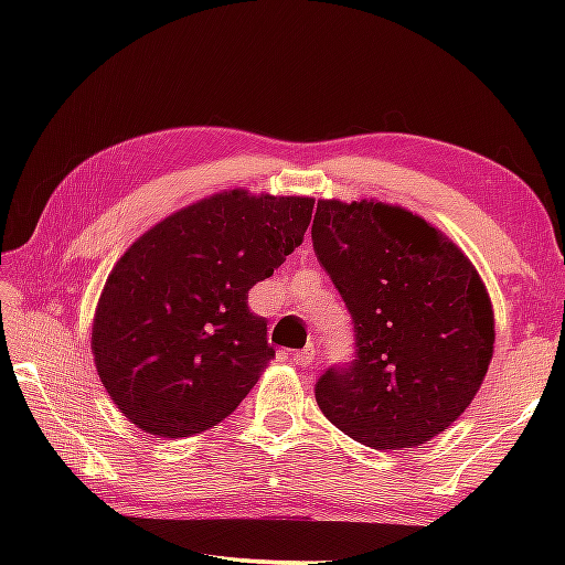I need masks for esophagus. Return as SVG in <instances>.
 <instances>
[{
	"instance_id": "1",
	"label": "esophagus",
	"mask_w": 565,
	"mask_h": 565,
	"mask_svg": "<svg viewBox=\"0 0 565 565\" xmlns=\"http://www.w3.org/2000/svg\"><path fill=\"white\" fill-rule=\"evenodd\" d=\"M291 361L296 363V366H301V369H306V366H311V363H313V361H317V351H313V349L294 351V353H291Z\"/></svg>"
}]
</instances>
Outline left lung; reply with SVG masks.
Here are the masks:
<instances>
[{
    "mask_svg": "<svg viewBox=\"0 0 565 565\" xmlns=\"http://www.w3.org/2000/svg\"><path fill=\"white\" fill-rule=\"evenodd\" d=\"M311 242L359 347L349 369L319 379L321 414L379 451L431 441L491 366L495 319L481 274L441 228L379 199H319Z\"/></svg>",
    "mask_w": 565,
    "mask_h": 565,
    "instance_id": "left-lung-1",
    "label": "left lung"
}]
</instances>
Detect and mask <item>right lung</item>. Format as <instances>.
<instances>
[{"instance_id": "add662e5", "label": "right lung", "mask_w": 565, "mask_h": 565, "mask_svg": "<svg viewBox=\"0 0 565 565\" xmlns=\"http://www.w3.org/2000/svg\"><path fill=\"white\" fill-rule=\"evenodd\" d=\"M311 212V196L224 189L164 216L119 256L92 319V356L134 426L174 441L242 404L274 359L248 289L301 244Z\"/></svg>"}]
</instances>
